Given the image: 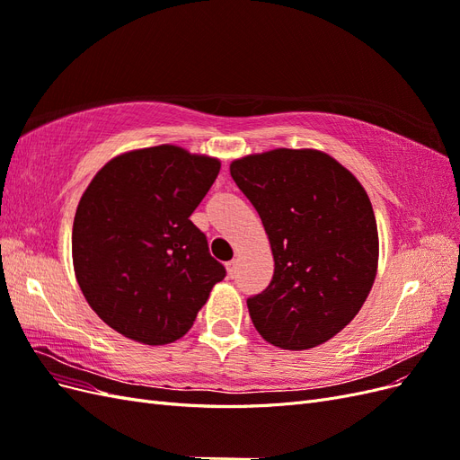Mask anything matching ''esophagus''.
Segmentation results:
<instances>
[{"instance_id":"obj_1","label":"esophagus","mask_w":460,"mask_h":460,"mask_svg":"<svg viewBox=\"0 0 460 460\" xmlns=\"http://www.w3.org/2000/svg\"><path fill=\"white\" fill-rule=\"evenodd\" d=\"M235 267H238V262H235V261H228V262H226V270H228V276H230V278H234Z\"/></svg>"}]
</instances>
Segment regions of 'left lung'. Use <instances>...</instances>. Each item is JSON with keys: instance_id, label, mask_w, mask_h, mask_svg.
I'll list each match as a JSON object with an SVG mask.
<instances>
[{"instance_id": "8db88e82", "label": "left lung", "mask_w": 460, "mask_h": 460, "mask_svg": "<svg viewBox=\"0 0 460 460\" xmlns=\"http://www.w3.org/2000/svg\"><path fill=\"white\" fill-rule=\"evenodd\" d=\"M234 182L267 230L274 274L247 299L269 343L311 349L336 336L367 301L378 269V228L358 180L316 149L235 159Z\"/></svg>"}]
</instances>
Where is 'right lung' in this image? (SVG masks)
<instances>
[{
    "mask_svg": "<svg viewBox=\"0 0 460 460\" xmlns=\"http://www.w3.org/2000/svg\"><path fill=\"white\" fill-rule=\"evenodd\" d=\"M218 171V159L164 144L111 159L82 193L75 274L90 307L122 336L180 340L226 276L190 220Z\"/></svg>",
    "mask_w": 460,
    "mask_h": 460,
    "instance_id": "1",
    "label": "right lung"
}]
</instances>
